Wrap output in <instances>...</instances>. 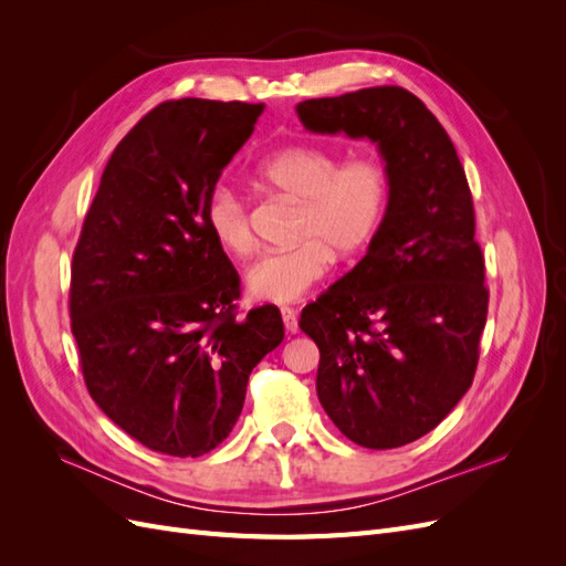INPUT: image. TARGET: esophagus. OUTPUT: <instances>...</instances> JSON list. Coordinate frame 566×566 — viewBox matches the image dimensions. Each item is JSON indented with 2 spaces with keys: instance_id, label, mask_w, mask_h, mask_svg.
Here are the masks:
<instances>
[{
  "instance_id": "esophagus-1",
  "label": "esophagus",
  "mask_w": 566,
  "mask_h": 566,
  "mask_svg": "<svg viewBox=\"0 0 566 566\" xmlns=\"http://www.w3.org/2000/svg\"><path fill=\"white\" fill-rule=\"evenodd\" d=\"M281 316H283L285 331L287 333H297V310H293V306H283Z\"/></svg>"
}]
</instances>
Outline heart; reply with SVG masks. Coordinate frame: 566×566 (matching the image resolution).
<instances>
[{"label":"heart","mask_w":566,"mask_h":566,"mask_svg":"<svg viewBox=\"0 0 566 566\" xmlns=\"http://www.w3.org/2000/svg\"><path fill=\"white\" fill-rule=\"evenodd\" d=\"M256 179L300 202L295 238L302 243L264 252L248 269L245 285L254 300H300L325 276L333 252L354 256L370 248L389 212L387 167L373 158L342 163L325 146L293 144L273 150L256 165ZM205 227L227 254L245 256L252 250L248 205L229 186H214L208 193Z\"/></svg>","instance_id":"obj_1"}]
</instances>
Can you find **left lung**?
<instances>
[{"label": "left lung", "mask_w": 566, "mask_h": 566, "mask_svg": "<svg viewBox=\"0 0 566 566\" xmlns=\"http://www.w3.org/2000/svg\"><path fill=\"white\" fill-rule=\"evenodd\" d=\"M302 125L378 144L391 181L382 231L349 273L306 304L321 352L316 391L337 430L366 449L432 432L474 380L489 312L474 205L453 142L403 87L297 104Z\"/></svg>", "instance_id": "8db88e82"}]
</instances>
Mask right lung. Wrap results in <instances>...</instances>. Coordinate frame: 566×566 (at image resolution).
Wrapping results in <instances>:
<instances>
[{"label":"right lung","instance_id":"obj_1","mask_svg":"<svg viewBox=\"0 0 566 566\" xmlns=\"http://www.w3.org/2000/svg\"><path fill=\"white\" fill-rule=\"evenodd\" d=\"M264 104L165 101L117 144L71 269V328L92 399L146 449L210 453L252 368L283 342L279 306L238 318L241 279L205 200Z\"/></svg>","mask_w":566,"mask_h":566}]
</instances>
